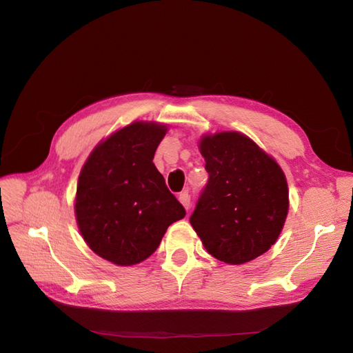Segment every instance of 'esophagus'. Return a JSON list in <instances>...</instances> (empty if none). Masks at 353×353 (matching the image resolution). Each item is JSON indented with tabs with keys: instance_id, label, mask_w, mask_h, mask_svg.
Wrapping results in <instances>:
<instances>
[{
	"instance_id": "1",
	"label": "esophagus",
	"mask_w": 353,
	"mask_h": 353,
	"mask_svg": "<svg viewBox=\"0 0 353 353\" xmlns=\"http://www.w3.org/2000/svg\"><path fill=\"white\" fill-rule=\"evenodd\" d=\"M178 200L181 201V205H183L187 210L190 209V205H191V197H190V194H188V191L185 190V191H183V193H181L179 196H178Z\"/></svg>"
}]
</instances>
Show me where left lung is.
Returning <instances> with one entry per match:
<instances>
[{"label": "left lung", "mask_w": 353, "mask_h": 353, "mask_svg": "<svg viewBox=\"0 0 353 353\" xmlns=\"http://www.w3.org/2000/svg\"><path fill=\"white\" fill-rule=\"evenodd\" d=\"M200 153L209 174L190 222L206 250L240 265L271 249L288 212L285 175L244 134L205 135Z\"/></svg>", "instance_id": "left-lung-1"}]
</instances>
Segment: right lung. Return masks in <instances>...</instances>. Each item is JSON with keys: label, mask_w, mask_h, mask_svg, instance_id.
<instances>
[{"label": "right lung", "mask_w": 353, "mask_h": 353, "mask_svg": "<svg viewBox=\"0 0 353 353\" xmlns=\"http://www.w3.org/2000/svg\"><path fill=\"white\" fill-rule=\"evenodd\" d=\"M166 126L134 122L94 148L78 179L74 215L82 237L103 259L121 266L153 254L185 209L153 163Z\"/></svg>", "instance_id": "right-lung-1"}]
</instances>
